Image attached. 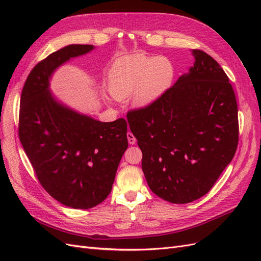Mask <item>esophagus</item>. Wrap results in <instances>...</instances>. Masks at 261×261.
Returning a JSON list of instances; mask_svg holds the SVG:
<instances>
[{
	"label": "esophagus",
	"instance_id": "1",
	"mask_svg": "<svg viewBox=\"0 0 261 261\" xmlns=\"http://www.w3.org/2000/svg\"><path fill=\"white\" fill-rule=\"evenodd\" d=\"M127 139H128V143L130 145H135L136 144V138H135V136H134L130 132L127 133Z\"/></svg>",
	"mask_w": 261,
	"mask_h": 261
}]
</instances>
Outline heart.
Returning <instances> with one entry per match:
<instances>
[{"mask_svg": "<svg viewBox=\"0 0 261 261\" xmlns=\"http://www.w3.org/2000/svg\"><path fill=\"white\" fill-rule=\"evenodd\" d=\"M175 69L170 59L134 54L117 61L109 74V89L116 99L132 94L136 108H147L167 92Z\"/></svg>", "mask_w": 261, "mask_h": 261, "instance_id": "1", "label": "heart"}]
</instances>
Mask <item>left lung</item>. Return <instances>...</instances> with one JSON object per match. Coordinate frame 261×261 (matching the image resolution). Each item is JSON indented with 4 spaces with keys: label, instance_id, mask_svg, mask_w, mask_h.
<instances>
[{
    "label": "left lung",
    "instance_id": "obj_1",
    "mask_svg": "<svg viewBox=\"0 0 261 261\" xmlns=\"http://www.w3.org/2000/svg\"><path fill=\"white\" fill-rule=\"evenodd\" d=\"M194 66L147 108L127 114L150 189L173 203L206 195L235 154L238 103L218 62L193 50Z\"/></svg>",
    "mask_w": 261,
    "mask_h": 261
}]
</instances>
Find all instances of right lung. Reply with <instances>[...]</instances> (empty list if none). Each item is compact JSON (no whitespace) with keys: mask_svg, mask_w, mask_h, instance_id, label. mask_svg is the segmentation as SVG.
<instances>
[{"mask_svg":"<svg viewBox=\"0 0 261 261\" xmlns=\"http://www.w3.org/2000/svg\"><path fill=\"white\" fill-rule=\"evenodd\" d=\"M93 49L91 44H69L53 52L31 70L20 97L22 148L42 187L74 209H89L107 198L128 147L124 118L94 120L62 103L50 91L55 70Z\"/></svg>","mask_w":261,"mask_h":261,"instance_id":"1","label":"right lung"}]
</instances>
